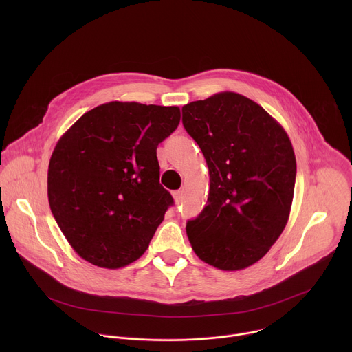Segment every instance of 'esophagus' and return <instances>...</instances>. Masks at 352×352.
Listing matches in <instances>:
<instances>
[{
  "mask_svg": "<svg viewBox=\"0 0 352 352\" xmlns=\"http://www.w3.org/2000/svg\"><path fill=\"white\" fill-rule=\"evenodd\" d=\"M173 197H174V200H175V204H179L181 199H182V192H181V190H174V192H173Z\"/></svg>",
  "mask_w": 352,
  "mask_h": 352,
  "instance_id": "34e87169",
  "label": "esophagus"
}]
</instances>
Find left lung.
<instances>
[{"label": "left lung", "mask_w": 352, "mask_h": 352, "mask_svg": "<svg viewBox=\"0 0 352 352\" xmlns=\"http://www.w3.org/2000/svg\"><path fill=\"white\" fill-rule=\"evenodd\" d=\"M182 124L210 177L208 205L186 223L193 252L226 272L252 266L289 217L296 175L291 140L263 107L234 91L188 103Z\"/></svg>", "instance_id": "obj_1"}]
</instances>
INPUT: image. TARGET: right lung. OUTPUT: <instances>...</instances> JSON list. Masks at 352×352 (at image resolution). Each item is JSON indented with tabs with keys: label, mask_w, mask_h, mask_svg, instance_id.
Instances as JSON below:
<instances>
[{
	"label": "right lung",
	"mask_w": 352,
	"mask_h": 352,
	"mask_svg": "<svg viewBox=\"0 0 352 352\" xmlns=\"http://www.w3.org/2000/svg\"><path fill=\"white\" fill-rule=\"evenodd\" d=\"M179 120L177 106L110 102L60 138L48 164V204L82 259L120 269L144 254L173 205L156 150Z\"/></svg>",
	"instance_id": "1"
}]
</instances>
